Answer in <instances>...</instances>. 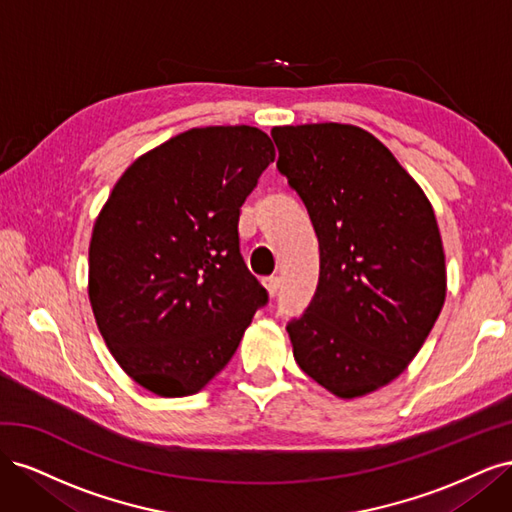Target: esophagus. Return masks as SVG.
I'll return each mask as SVG.
<instances>
[{"label":"esophagus","instance_id":"esophagus-1","mask_svg":"<svg viewBox=\"0 0 512 512\" xmlns=\"http://www.w3.org/2000/svg\"><path fill=\"white\" fill-rule=\"evenodd\" d=\"M265 288L269 290L271 297H275V294L280 292V288H282V277H280V275H271V277H267V280H265Z\"/></svg>","mask_w":512,"mask_h":512}]
</instances>
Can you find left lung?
Returning <instances> with one entry per match:
<instances>
[{"label": "left lung", "instance_id": "left-lung-1", "mask_svg": "<svg viewBox=\"0 0 512 512\" xmlns=\"http://www.w3.org/2000/svg\"><path fill=\"white\" fill-rule=\"evenodd\" d=\"M277 170L301 196L320 245L305 314L288 322L294 361L342 399L395 380L446 297L436 213L376 136L348 123L271 130Z\"/></svg>", "mask_w": 512, "mask_h": 512}]
</instances>
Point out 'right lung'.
I'll return each instance as SVG.
<instances>
[{"mask_svg":"<svg viewBox=\"0 0 512 512\" xmlns=\"http://www.w3.org/2000/svg\"><path fill=\"white\" fill-rule=\"evenodd\" d=\"M273 160L258 128H192L115 183L91 232L89 301L115 361L147 391L198 393L267 305L237 226Z\"/></svg>","mask_w":512,"mask_h":512,"instance_id":"add662e5","label":"right lung"}]
</instances>
